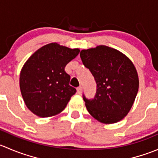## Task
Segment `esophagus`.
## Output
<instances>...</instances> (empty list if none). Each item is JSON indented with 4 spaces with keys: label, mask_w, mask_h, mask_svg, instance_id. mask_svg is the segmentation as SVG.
Instances as JSON below:
<instances>
[{
    "label": "esophagus",
    "mask_w": 158,
    "mask_h": 158,
    "mask_svg": "<svg viewBox=\"0 0 158 158\" xmlns=\"http://www.w3.org/2000/svg\"><path fill=\"white\" fill-rule=\"evenodd\" d=\"M77 92H78V94H81L82 93V88L81 86H79V87H78L77 89Z\"/></svg>",
    "instance_id": "obj_1"
}]
</instances>
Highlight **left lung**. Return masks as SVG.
<instances>
[{"instance_id":"8db88e82","label":"left lung","mask_w":158,"mask_h":158,"mask_svg":"<svg viewBox=\"0 0 158 158\" xmlns=\"http://www.w3.org/2000/svg\"><path fill=\"white\" fill-rule=\"evenodd\" d=\"M80 57L97 84L92 99H83L89 113L103 124L122 120L134 104L139 87L135 66L127 56L107 46L82 49Z\"/></svg>"}]
</instances>
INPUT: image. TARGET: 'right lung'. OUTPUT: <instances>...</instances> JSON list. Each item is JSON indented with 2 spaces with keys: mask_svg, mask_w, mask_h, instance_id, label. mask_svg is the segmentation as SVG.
I'll use <instances>...</instances> for the list:
<instances>
[{
  "mask_svg": "<svg viewBox=\"0 0 158 158\" xmlns=\"http://www.w3.org/2000/svg\"><path fill=\"white\" fill-rule=\"evenodd\" d=\"M79 49L51 43L32 54L20 73V89L25 105L41 118L63 111L76 89L69 85L65 67L76 58Z\"/></svg>",
  "mask_w": 158,
  "mask_h": 158,
  "instance_id": "add662e5",
  "label": "right lung"
}]
</instances>
